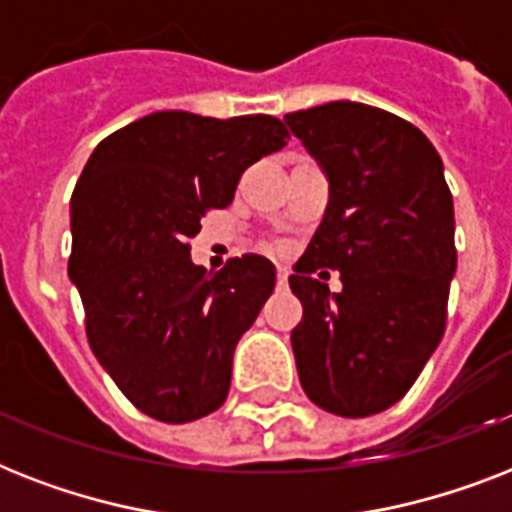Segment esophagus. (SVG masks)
I'll list each match as a JSON object with an SVG mask.
<instances>
[{
  "label": "esophagus",
  "mask_w": 512,
  "mask_h": 512,
  "mask_svg": "<svg viewBox=\"0 0 512 512\" xmlns=\"http://www.w3.org/2000/svg\"><path fill=\"white\" fill-rule=\"evenodd\" d=\"M289 284V273H287V268H279V287L284 289Z\"/></svg>",
  "instance_id": "1"
}]
</instances>
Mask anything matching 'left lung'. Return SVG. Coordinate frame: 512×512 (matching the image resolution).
Masks as SVG:
<instances>
[{
  "label": "left lung",
  "instance_id": "left-lung-1",
  "mask_svg": "<svg viewBox=\"0 0 512 512\" xmlns=\"http://www.w3.org/2000/svg\"><path fill=\"white\" fill-rule=\"evenodd\" d=\"M324 167L329 204L289 287L297 374L340 417L385 412L406 396L444 337L457 271L454 204L425 135L382 108L335 100L284 116ZM343 289L329 293L328 268Z\"/></svg>",
  "mask_w": 512,
  "mask_h": 512
}]
</instances>
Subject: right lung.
<instances>
[{"mask_svg":"<svg viewBox=\"0 0 512 512\" xmlns=\"http://www.w3.org/2000/svg\"><path fill=\"white\" fill-rule=\"evenodd\" d=\"M287 138L284 122L265 114L159 111L100 140L76 180L68 276L87 340L154 420H199L228 396L236 342L271 297L276 271L263 255H241L207 273L191 263L188 239Z\"/></svg>","mask_w":512,"mask_h":512,"instance_id":"1","label":"right lung"}]
</instances>
